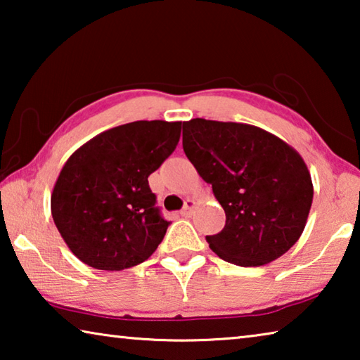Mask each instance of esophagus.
<instances>
[{
  "mask_svg": "<svg viewBox=\"0 0 360 360\" xmlns=\"http://www.w3.org/2000/svg\"><path fill=\"white\" fill-rule=\"evenodd\" d=\"M193 208H195V202H193V200H186L184 208L181 210V216H182V217H191Z\"/></svg>",
  "mask_w": 360,
  "mask_h": 360,
  "instance_id": "1",
  "label": "esophagus"
}]
</instances>
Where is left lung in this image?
Returning a JSON list of instances; mask_svg holds the SVG:
<instances>
[{
  "mask_svg": "<svg viewBox=\"0 0 360 360\" xmlns=\"http://www.w3.org/2000/svg\"><path fill=\"white\" fill-rule=\"evenodd\" d=\"M182 148L212 186L225 225L206 236L219 257L260 266L300 238L313 203V182L303 158L283 139L236 122H184Z\"/></svg>",
  "mask_w": 360,
  "mask_h": 360,
  "instance_id": "1",
  "label": "left lung"
}]
</instances>
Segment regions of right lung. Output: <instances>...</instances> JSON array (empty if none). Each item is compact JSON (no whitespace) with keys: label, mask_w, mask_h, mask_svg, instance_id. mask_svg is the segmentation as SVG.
<instances>
[{"label":"right lung","mask_w":360,"mask_h":360,"mask_svg":"<svg viewBox=\"0 0 360 360\" xmlns=\"http://www.w3.org/2000/svg\"><path fill=\"white\" fill-rule=\"evenodd\" d=\"M182 122L138 120L81 146L58 174L52 217L71 252L96 270L148 260L169 222L155 206L149 174L173 154Z\"/></svg>","instance_id":"right-lung-1"}]
</instances>
